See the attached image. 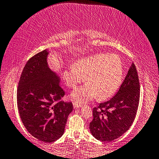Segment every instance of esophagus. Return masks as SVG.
Listing matches in <instances>:
<instances>
[{"label": "esophagus", "instance_id": "esophagus-1", "mask_svg": "<svg viewBox=\"0 0 159 159\" xmlns=\"http://www.w3.org/2000/svg\"><path fill=\"white\" fill-rule=\"evenodd\" d=\"M82 105H80V104H78V103H73V107L74 108H80V107H81Z\"/></svg>", "mask_w": 159, "mask_h": 159}]
</instances>
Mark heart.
<instances>
[{
	"label": "heart",
	"mask_w": 159,
	"mask_h": 159,
	"mask_svg": "<svg viewBox=\"0 0 159 159\" xmlns=\"http://www.w3.org/2000/svg\"><path fill=\"white\" fill-rule=\"evenodd\" d=\"M66 84L75 88L85 80L84 86L71 93L70 98L75 103L84 104L99 97L107 99L113 94L121 84L123 67L117 55L98 54L82 58L69 66L63 73Z\"/></svg>",
	"instance_id": "1"
}]
</instances>
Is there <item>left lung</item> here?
<instances>
[{
	"instance_id": "1",
	"label": "left lung",
	"mask_w": 159,
	"mask_h": 159,
	"mask_svg": "<svg viewBox=\"0 0 159 159\" xmlns=\"http://www.w3.org/2000/svg\"><path fill=\"white\" fill-rule=\"evenodd\" d=\"M139 101V79L133 63L115 97L93 109L89 128L93 137L111 142L123 135L133 124Z\"/></svg>"
}]
</instances>
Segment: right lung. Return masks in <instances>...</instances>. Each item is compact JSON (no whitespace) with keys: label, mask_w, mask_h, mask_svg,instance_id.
<instances>
[{"label":"right lung","mask_w":159,"mask_h":159,"mask_svg":"<svg viewBox=\"0 0 159 159\" xmlns=\"http://www.w3.org/2000/svg\"><path fill=\"white\" fill-rule=\"evenodd\" d=\"M46 49L28 60L17 89V107L27 131L40 141L52 143L63 135L72 102L61 99L65 91L57 74L49 68Z\"/></svg>","instance_id":"add662e5"}]
</instances>
